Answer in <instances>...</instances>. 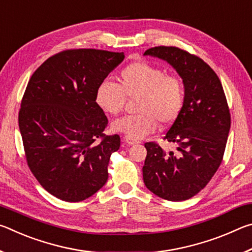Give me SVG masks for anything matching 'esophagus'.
Masks as SVG:
<instances>
[{
  "label": "esophagus",
  "mask_w": 252,
  "mask_h": 252,
  "mask_svg": "<svg viewBox=\"0 0 252 252\" xmlns=\"http://www.w3.org/2000/svg\"><path fill=\"white\" fill-rule=\"evenodd\" d=\"M125 142H126V144H129V146H133V144H138V143H139L138 140L130 139L129 136H126V138H125Z\"/></svg>",
  "instance_id": "34e87169"
}]
</instances>
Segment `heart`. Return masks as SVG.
Segmentation results:
<instances>
[{"label": "heart", "mask_w": 252, "mask_h": 252, "mask_svg": "<svg viewBox=\"0 0 252 252\" xmlns=\"http://www.w3.org/2000/svg\"><path fill=\"white\" fill-rule=\"evenodd\" d=\"M119 83L104 81L95 91L99 108L111 116L125 109L126 96L140 95L136 110L140 113L119 119L114 131L139 140L155 132L158 123L169 126L180 116L185 104V87L177 75L167 74L162 67L146 61L127 64L119 74Z\"/></svg>", "instance_id": "1"}]
</instances>
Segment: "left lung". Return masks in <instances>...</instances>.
Listing matches in <instances>:
<instances>
[{
    "label": "left lung",
    "instance_id": "8db88e82",
    "mask_svg": "<svg viewBox=\"0 0 252 252\" xmlns=\"http://www.w3.org/2000/svg\"><path fill=\"white\" fill-rule=\"evenodd\" d=\"M144 55L171 64L182 78L186 95L180 116L163 136L177 151L144 143L143 181L158 197L183 201L199 193L222 162L231 125L228 102L218 75L197 55L163 45L148 49Z\"/></svg>",
    "mask_w": 252,
    "mask_h": 252
}]
</instances>
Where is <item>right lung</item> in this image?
Instances as JSON below:
<instances>
[{"label":"right lung","mask_w":252,"mask_h":252,"mask_svg":"<svg viewBox=\"0 0 252 252\" xmlns=\"http://www.w3.org/2000/svg\"><path fill=\"white\" fill-rule=\"evenodd\" d=\"M125 59L123 52L71 49L50 57L32 74L19 112L30 170L54 197L90 198L108 180L120 136L106 135L108 118L95 91Z\"/></svg>","instance_id":"obj_1"}]
</instances>
